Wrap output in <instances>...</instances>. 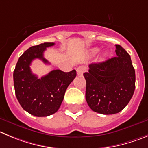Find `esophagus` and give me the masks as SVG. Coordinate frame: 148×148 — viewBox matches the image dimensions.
<instances>
[{
  "instance_id": "34e87169",
  "label": "esophagus",
  "mask_w": 148,
  "mask_h": 148,
  "mask_svg": "<svg viewBox=\"0 0 148 148\" xmlns=\"http://www.w3.org/2000/svg\"><path fill=\"white\" fill-rule=\"evenodd\" d=\"M85 70H86V69H85V66H79V67L77 69V75L78 76L82 75V74L85 72Z\"/></svg>"
}]
</instances>
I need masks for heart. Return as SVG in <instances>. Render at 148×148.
I'll return each mask as SVG.
<instances>
[{"instance_id": "heart-1", "label": "heart", "mask_w": 148, "mask_h": 148, "mask_svg": "<svg viewBox=\"0 0 148 148\" xmlns=\"http://www.w3.org/2000/svg\"><path fill=\"white\" fill-rule=\"evenodd\" d=\"M99 48H97V47L93 48V49H91V50H90V55H96V54L98 52H99ZM107 56H108V53H107V52H104L103 54H102L101 58H102V59H105L107 57Z\"/></svg>"}]
</instances>
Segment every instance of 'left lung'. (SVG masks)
I'll return each mask as SVG.
<instances>
[{
	"label": "left lung",
	"mask_w": 148,
	"mask_h": 148,
	"mask_svg": "<svg viewBox=\"0 0 148 148\" xmlns=\"http://www.w3.org/2000/svg\"><path fill=\"white\" fill-rule=\"evenodd\" d=\"M117 56L89 65L83 75L86 80L85 99L90 108L103 114L123 110L135 90V70L129 54L116 45Z\"/></svg>",
	"instance_id": "obj_1"
}]
</instances>
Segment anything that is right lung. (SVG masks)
<instances>
[{"label": "right lung", "mask_w": 148, "mask_h": 148, "mask_svg": "<svg viewBox=\"0 0 148 148\" xmlns=\"http://www.w3.org/2000/svg\"><path fill=\"white\" fill-rule=\"evenodd\" d=\"M53 45L55 43L45 42L30 47L20 56L14 71L16 99L24 110L36 117H47L58 110L68 86L77 75L76 70L64 72L59 69L40 79L33 74L30 67L33 60L38 58L49 64L44 52Z\"/></svg>", "instance_id": "right-lung-1"}]
</instances>
